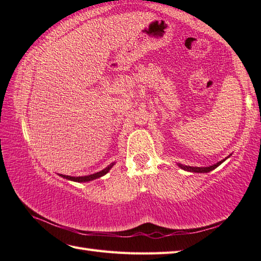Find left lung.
<instances>
[{
	"mask_svg": "<svg viewBox=\"0 0 261 261\" xmlns=\"http://www.w3.org/2000/svg\"><path fill=\"white\" fill-rule=\"evenodd\" d=\"M225 160H226V158H225ZM225 160H224V161H225ZM224 161L218 162V163H216V164H214V165H212V166H208V167H193V166H187V165H182V164H178V166H180V167L182 168V170L189 171V172H196V173H208V172L213 171L214 168H216L217 166L221 165Z\"/></svg>",
	"mask_w": 261,
	"mask_h": 261,
	"instance_id": "1",
	"label": "left lung"
}]
</instances>
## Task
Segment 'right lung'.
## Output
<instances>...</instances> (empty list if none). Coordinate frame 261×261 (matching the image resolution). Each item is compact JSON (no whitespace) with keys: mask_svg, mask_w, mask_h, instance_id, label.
<instances>
[{"mask_svg":"<svg viewBox=\"0 0 261 261\" xmlns=\"http://www.w3.org/2000/svg\"><path fill=\"white\" fill-rule=\"evenodd\" d=\"M114 164H111L107 167H105L104 170H101L100 172H97L95 173V174H91V175H86V176H69V175H63V174H60L62 177L64 178H68V180H71V181H74V182H88V181H91V180H95V178H98L100 176L105 175L107 172H109L111 170V167L113 166Z\"/></svg>","mask_w":261,"mask_h":261,"instance_id":"obj_1","label":"right lung"}]
</instances>
